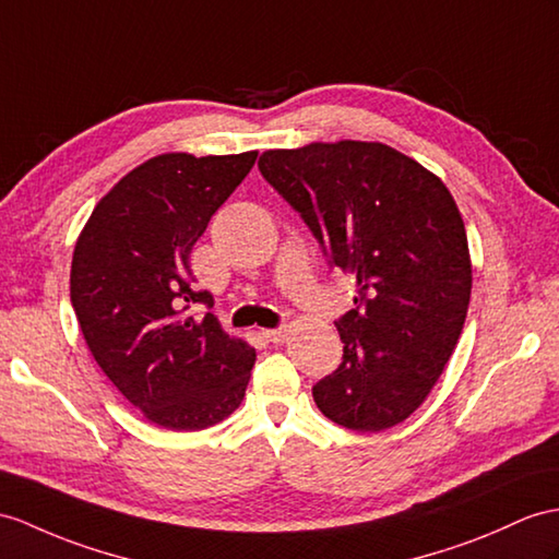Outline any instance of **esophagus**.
<instances>
[{
	"label": "esophagus",
	"instance_id": "34e87169",
	"mask_svg": "<svg viewBox=\"0 0 559 559\" xmlns=\"http://www.w3.org/2000/svg\"><path fill=\"white\" fill-rule=\"evenodd\" d=\"M263 336L267 338V342H272V344H284V342H287L289 332L284 330V326H280V330H263Z\"/></svg>",
	"mask_w": 559,
	"mask_h": 559
}]
</instances>
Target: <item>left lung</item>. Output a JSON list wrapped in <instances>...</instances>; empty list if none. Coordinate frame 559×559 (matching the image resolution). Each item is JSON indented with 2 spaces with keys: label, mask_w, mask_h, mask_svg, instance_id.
Listing matches in <instances>:
<instances>
[{
  "label": "left lung",
  "mask_w": 559,
  "mask_h": 559,
  "mask_svg": "<svg viewBox=\"0 0 559 559\" xmlns=\"http://www.w3.org/2000/svg\"><path fill=\"white\" fill-rule=\"evenodd\" d=\"M258 168L356 282V306L334 322L344 358L312 386L316 405L353 431L401 425L437 384L467 318L472 263L451 192L382 142L270 148Z\"/></svg>",
  "instance_id": "left-lung-1"
}]
</instances>
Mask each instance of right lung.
<instances>
[{"label":"right lung","mask_w":559,"mask_h":559,"mask_svg":"<svg viewBox=\"0 0 559 559\" xmlns=\"http://www.w3.org/2000/svg\"><path fill=\"white\" fill-rule=\"evenodd\" d=\"M258 152L160 154L130 170L94 206L78 237L71 304L102 372L148 421L199 431L233 415L255 350L192 304L189 253L213 213L253 168Z\"/></svg>","instance_id":"obj_1"}]
</instances>
